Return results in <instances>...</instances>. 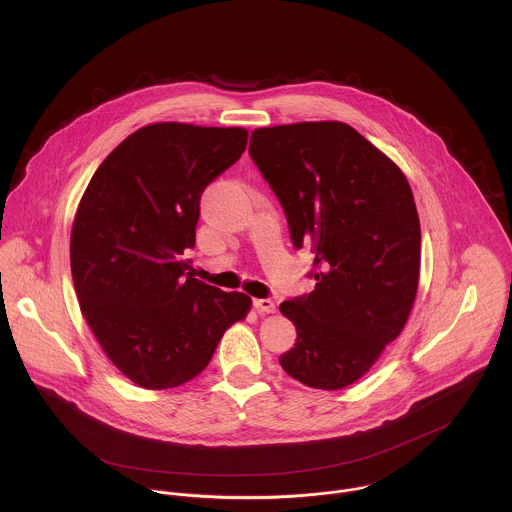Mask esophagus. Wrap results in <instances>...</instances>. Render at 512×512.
I'll return each mask as SVG.
<instances>
[{"mask_svg": "<svg viewBox=\"0 0 512 512\" xmlns=\"http://www.w3.org/2000/svg\"><path fill=\"white\" fill-rule=\"evenodd\" d=\"M254 307L258 309V313H274L276 311V303L270 297L254 299Z\"/></svg>", "mask_w": 512, "mask_h": 512, "instance_id": "obj_1", "label": "esophagus"}]
</instances>
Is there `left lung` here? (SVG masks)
Wrapping results in <instances>:
<instances>
[{"label": "left lung", "mask_w": 512, "mask_h": 512, "mask_svg": "<svg viewBox=\"0 0 512 512\" xmlns=\"http://www.w3.org/2000/svg\"><path fill=\"white\" fill-rule=\"evenodd\" d=\"M248 153L278 197L293 248L315 254V290L284 301L295 380L339 390L404 329L420 278V219L404 173L343 122L252 132Z\"/></svg>", "instance_id": "8db88e82"}]
</instances>
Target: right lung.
Returning <instances> with one entry per match:
<instances>
[{
  "mask_svg": "<svg viewBox=\"0 0 512 512\" xmlns=\"http://www.w3.org/2000/svg\"><path fill=\"white\" fill-rule=\"evenodd\" d=\"M242 128L151 124L92 175L71 234L74 290L94 337L149 390L195 378L250 297L193 278L201 195L246 149Z\"/></svg>",
  "mask_w": 512,
  "mask_h": 512,
  "instance_id": "right-lung-1",
  "label": "right lung"
}]
</instances>
